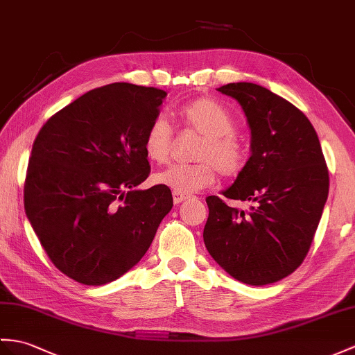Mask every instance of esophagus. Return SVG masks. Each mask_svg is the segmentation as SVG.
Returning <instances> with one entry per match:
<instances>
[{"label":"esophagus","mask_w":355,"mask_h":355,"mask_svg":"<svg viewBox=\"0 0 355 355\" xmlns=\"http://www.w3.org/2000/svg\"><path fill=\"white\" fill-rule=\"evenodd\" d=\"M188 197H189L188 194H182V193L173 191V202H175V205H179V203H182V202H185Z\"/></svg>","instance_id":"34e87169"}]
</instances>
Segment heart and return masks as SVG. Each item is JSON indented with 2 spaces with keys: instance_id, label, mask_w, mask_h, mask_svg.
<instances>
[{
  "instance_id": "b5f03b06",
  "label": "heart",
  "mask_w": 355,
  "mask_h": 355,
  "mask_svg": "<svg viewBox=\"0 0 355 355\" xmlns=\"http://www.w3.org/2000/svg\"><path fill=\"white\" fill-rule=\"evenodd\" d=\"M179 117L193 132L202 137L193 166H173L155 175V182L173 191L189 194L214 185L217 168L223 176H235L243 170L245 155L235 135L236 125L230 112L209 98H198L180 108ZM173 134L162 117L155 119L146 131L143 149L146 157L157 164L167 162Z\"/></svg>"
}]
</instances>
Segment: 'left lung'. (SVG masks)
I'll use <instances>...</instances> for the list:
<instances>
[{"instance_id":"left-lung-1","label":"left lung","mask_w":355,"mask_h":355,"mask_svg":"<svg viewBox=\"0 0 355 355\" xmlns=\"http://www.w3.org/2000/svg\"><path fill=\"white\" fill-rule=\"evenodd\" d=\"M217 90L238 101L252 134V157L221 194L252 206L238 211L207 197L203 241L233 279L263 286L304 261L328 197L327 164L315 128L291 102L253 83Z\"/></svg>"}]
</instances>
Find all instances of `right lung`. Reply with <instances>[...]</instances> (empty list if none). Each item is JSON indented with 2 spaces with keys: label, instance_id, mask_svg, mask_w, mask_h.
I'll return each mask as SVG.
<instances>
[{
  "label": "right lung",
  "instance_id": "1",
  "mask_svg": "<svg viewBox=\"0 0 355 355\" xmlns=\"http://www.w3.org/2000/svg\"><path fill=\"white\" fill-rule=\"evenodd\" d=\"M167 93L129 83L90 90L51 117L31 149L24 206L53 263L89 286L117 280L171 211L170 188L137 187L146 131Z\"/></svg>",
  "mask_w": 355,
  "mask_h": 355
}]
</instances>
